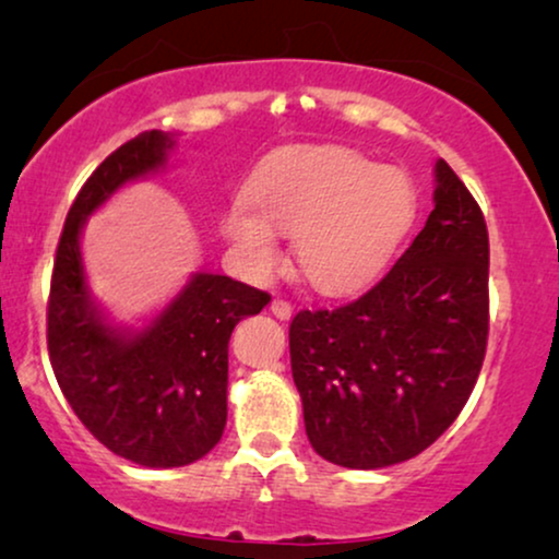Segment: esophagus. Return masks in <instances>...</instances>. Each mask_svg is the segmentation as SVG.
Instances as JSON below:
<instances>
[{
	"label": "esophagus",
	"instance_id": "34e87169",
	"mask_svg": "<svg viewBox=\"0 0 559 559\" xmlns=\"http://www.w3.org/2000/svg\"><path fill=\"white\" fill-rule=\"evenodd\" d=\"M272 316L280 318V320H289L293 318V305H289L287 300H282V297H274L272 305H270Z\"/></svg>",
	"mask_w": 559,
	"mask_h": 559
}]
</instances>
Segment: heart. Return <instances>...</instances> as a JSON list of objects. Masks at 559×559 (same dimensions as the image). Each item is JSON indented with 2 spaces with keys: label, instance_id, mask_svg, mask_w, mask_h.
<instances>
[{
  "label": "heart",
  "instance_id": "heart-1",
  "mask_svg": "<svg viewBox=\"0 0 559 559\" xmlns=\"http://www.w3.org/2000/svg\"><path fill=\"white\" fill-rule=\"evenodd\" d=\"M415 186L392 165L343 147H295L254 173L247 203L224 213V236L251 277L280 262L274 234L293 236L302 277L328 295L369 285L415 218Z\"/></svg>",
  "mask_w": 559,
  "mask_h": 559
}]
</instances>
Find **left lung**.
Returning <instances> with one entry per match:
<instances>
[{
  "label": "left lung",
  "instance_id": "8db88e82",
  "mask_svg": "<svg viewBox=\"0 0 559 559\" xmlns=\"http://www.w3.org/2000/svg\"><path fill=\"white\" fill-rule=\"evenodd\" d=\"M435 209L381 282L333 310H300L289 361L305 432L325 461L373 471L430 448L468 402L488 341V231L445 159Z\"/></svg>",
  "mask_w": 559,
  "mask_h": 559
}]
</instances>
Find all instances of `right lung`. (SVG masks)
<instances>
[{"mask_svg":"<svg viewBox=\"0 0 559 559\" xmlns=\"http://www.w3.org/2000/svg\"><path fill=\"white\" fill-rule=\"evenodd\" d=\"M173 147L167 132H142L83 182L48 297V354L60 392L102 445L147 468H180L216 448L226 427L228 338L272 300L224 274L198 272L142 331L106 320L83 270V224L121 186L165 167Z\"/></svg>","mask_w":559,"mask_h":559,"instance_id":"1","label":"right lung"}]
</instances>
